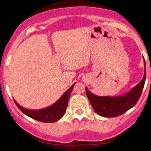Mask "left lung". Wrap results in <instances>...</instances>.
<instances>
[{"label": "left lung", "mask_w": 151, "mask_h": 151, "mask_svg": "<svg viewBox=\"0 0 151 151\" xmlns=\"http://www.w3.org/2000/svg\"><path fill=\"white\" fill-rule=\"evenodd\" d=\"M145 71L143 79L125 94L117 96H97L88 90L86 87V94L94 111L104 117H114L124 114L137 104L141 96L146 81V63L144 60Z\"/></svg>", "instance_id": "obj_1"}]
</instances>
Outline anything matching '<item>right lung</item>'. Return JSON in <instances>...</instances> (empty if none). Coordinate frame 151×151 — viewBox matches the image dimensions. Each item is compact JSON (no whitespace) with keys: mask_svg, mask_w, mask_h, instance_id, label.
Wrapping results in <instances>:
<instances>
[{"mask_svg":"<svg viewBox=\"0 0 151 151\" xmlns=\"http://www.w3.org/2000/svg\"><path fill=\"white\" fill-rule=\"evenodd\" d=\"M74 85H75V83L69 89L66 90L65 93L55 104H53L49 107L43 108V109H26L20 106L15 100L14 101L17 107L19 108V110L27 116L39 122H45V123H53V122L59 121L65 114L68 106V100H69L70 94H71Z\"/></svg>","mask_w":151,"mask_h":151,"instance_id":"1","label":"right lung"}]
</instances>
